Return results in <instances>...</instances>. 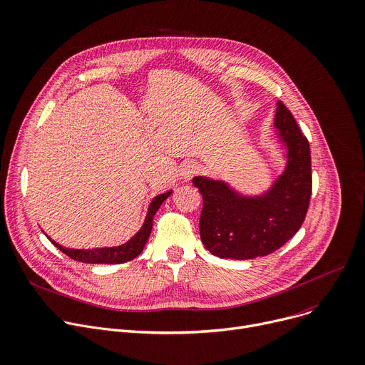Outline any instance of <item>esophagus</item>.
Masks as SVG:
<instances>
[{
  "label": "esophagus",
  "mask_w": 365,
  "mask_h": 365,
  "mask_svg": "<svg viewBox=\"0 0 365 365\" xmlns=\"http://www.w3.org/2000/svg\"><path fill=\"white\" fill-rule=\"evenodd\" d=\"M198 170H200L198 164H195V163H187V164L183 165L182 172H180V176H182L183 180H189L192 176H195V175L198 173Z\"/></svg>",
  "instance_id": "34e87169"
}]
</instances>
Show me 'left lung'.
I'll list each match as a JSON object with an SVG mask.
<instances>
[{"mask_svg": "<svg viewBox=\"0 0 365 365\" xmlns=\"http://www.w3.org/2000/svg\"><path fill=\"white\" fill-rule=\"evenodd\" d=\"M274 128L286 164L259 195H244L225 180L192 179L202 195L201 240L215 257L252 259L269 255L304 223L312 189L309 143L282 101L276 107Z\"/></svg>", "mask_w": 365, "mask_h": 365, "instance_id": "1", "label": "left lung"}]
</instances>
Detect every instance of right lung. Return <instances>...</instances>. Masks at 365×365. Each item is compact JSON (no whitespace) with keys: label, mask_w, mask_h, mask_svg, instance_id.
<instances>
[{"label":"right lung","mask_w":365,"mask_h":365,"mask_svg":"<svg viewBox=\"0 0 365 365\" xmlns=\"http://www.w3.org/2000/svg\"><path fill=\"white\" fill-rule=\"evenodd\" d=\"M172 192L173 190L161 193V195H157L151 201V204L148 207L147 217H145V222H143L142 227L138 230V233L133 237H130L123 245L110 247V248H93V250H73V248L61 247L60 244H57L56 240H53L50 236H46V237L50 239L61 252H64L67 257L73 258L75 261L88 262V264H121V262H128V261L136 258L142 252L145 244H147V240L151 235L154 215L158 211V208L161 207V204L170 195H172Z\"/></svg>","instance_id":"1"}]
</instances>
